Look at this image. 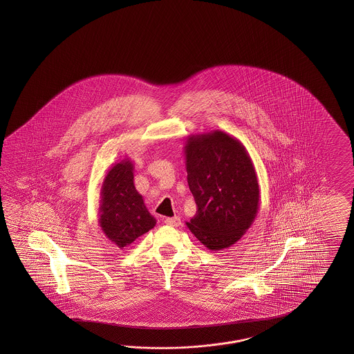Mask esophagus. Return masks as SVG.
Listing matches in <instances>:
<instances>
[{
	"label": "esophagus",
	"mask_w": 354,
	"mask_h": 354,
	"mask_svg": "<svg viewBox=\"0 0 354 354\" xmlns=\"http://www.w3.org/2000/svg\"><path fill=\"white\" fill-rule=\"evenodd\" d=\"M165 223H166L167 225L174 226V227H177V226L180 225V218L178 216H174V218H167L165 220Z\"/></svg>",
	"instance_id": "1"
}]
</instances>
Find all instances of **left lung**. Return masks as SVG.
Returning <instances> with one entry per match:
<instances>
[{"label": "left lung", "mask_w": 354, "mask_h": 354, "mask_svg": "<svg viewBox=\"0 0 354 354\" xmlns=\"http://www.w3.org/2000/svg\"><path fill=\"white\" fill-rule=\"evenodd\" d=\"M185 157L197 210L186 225L211 250L229 248L259 209L256 169L245 147L221 130L188 136Z\"/></svg>", "instance_id": "left-lung-1"}]
</instances>
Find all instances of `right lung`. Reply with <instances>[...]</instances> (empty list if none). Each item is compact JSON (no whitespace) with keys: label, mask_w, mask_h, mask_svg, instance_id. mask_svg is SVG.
<instances>
[{"label":"right lung","mask_w":354,"mask_h":354,"mask_svg":"<svg viewBox=\"0 0 354 354\" xmlns=\"http://www.w3.org/2000/svg\"><path fill=\"white\" fill-rule=\"evenodd\" d=\"M98 224L102 233L122 249L156 226L157 220L134 186V165L124 158L107 172L100 191Z\"/></svg>","instance_id":"obj_1"}]
</instances>
